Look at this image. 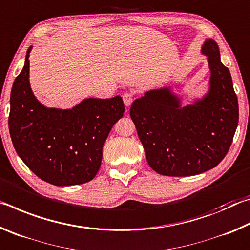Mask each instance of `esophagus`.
Instances as JSON below:
<instances>
[{"label": "esophagus", "mask_w": 250, "mask_h": 250, "mask_svg": "<svg viewBox=\"0 0 250 250\" xmlns=\"http://www.w3.org/2000/svg\"><path fill=\"white\" fill-rule=\"evenodd\" d=\"M122 99H124V103L126 107H130L133 101V94L130 91H125L124 92V95H122Z\"/></svg>", "instance_id": "34e87169"}]
</instances>
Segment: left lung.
I'll use <instances>...</instances> for the list:
<instances>
[{
    "label": "left lung",
    "instance_id": "1",
    "mask_svg": "<svg viewBox=\"0 0 250 250\" xmlns=\"http://www.w3.org/2000/svg\"><path fill=\"white\" fill-rule=\"evenodd\" d=\"M202 53L208 57L209 91L194 104L181 107L171 88L146 91L135 99L130 117L149 166L162 175L191 176L206 172L225 158L238 125V100L229 70L213 39Z\"/></svg>",
    "mask_w": 250,
    "mask_h": 250
}]
</instances>
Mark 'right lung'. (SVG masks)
<instances>
[{
  "label": "right lung",
  "instance_id": "right-lung-1",
  "mask_svg": "<svg viewBox=\"0 0 250 250\" xmlns=\"http://www.w3.org/2000/svg\"><path fill=\"white\" fill-rule=\"evenodd\" d=\"M31 49L11 91L8 129L16 153L47 183H87L99 170L110 130L124 116V101L116 96L84 99L73 109L44 107L29 86Z\"/></svg>",
  "mask_w": 250,
  "mask_h": 250
}]
</instances>
